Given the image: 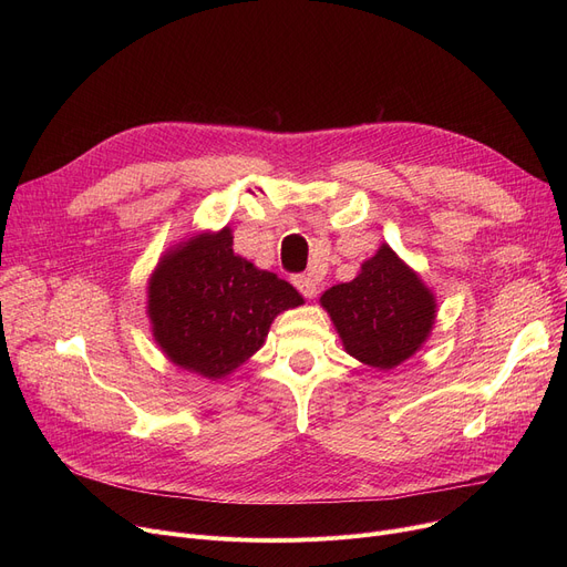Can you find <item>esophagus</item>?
<instances>
[{
    "mask_svg": "<svg viewBox=\"0 0 567 567\" xmlns=\"http://www.w3.org/2000/svg\"><path fill=\"white\" fill-rule=\"evenodd\" d=\"M293 287L299 289L306 299H312V296L317 293V278L315 276H293Z\"/></svg>",
    "mask_w": 567,
    "mask_h": 567,
    "instance_id": "obj_1",
    "label": "esophagus"
}]
</instances>
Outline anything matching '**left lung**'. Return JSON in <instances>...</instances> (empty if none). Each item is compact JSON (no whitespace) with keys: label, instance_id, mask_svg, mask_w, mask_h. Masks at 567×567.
Masks as SVG:
<instances>
[{"label":"left lung","instance_id":"8db88e82","mask_svg":"<svg viewBox=\"0 0 567 567\" xmlns=\"http://www.w3.org/2000/svg\"><path fill=\"white\" fill-rule=\"evenodd\" d=\"M319 303L329 312L344 351L379 372L419 353L436 321L434 291L389 244L361 264L351 282L326 289Z\"/></svg>","mask_w":567,"mask_h":567}]
</instances>
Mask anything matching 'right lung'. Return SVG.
I'll use <instances>...</instances> for the list:
<instances>
[{"label":"right lung","mask_w":567,"mask_h":567,"mask_svg":"<svg viewBox=\"0 0 567 567\" xmlns=\"http://www.w3.org/2000/svg\"><path fill=\"white\" fill-rule=\"evenodd\" d=\"M229 225L172 246L146 285V317L167 361L204 379H225L264 344L274 319L303 306L276 274L231 250Z\"/></svg>","instance_id":"right-lung-1"}]
</instances>
